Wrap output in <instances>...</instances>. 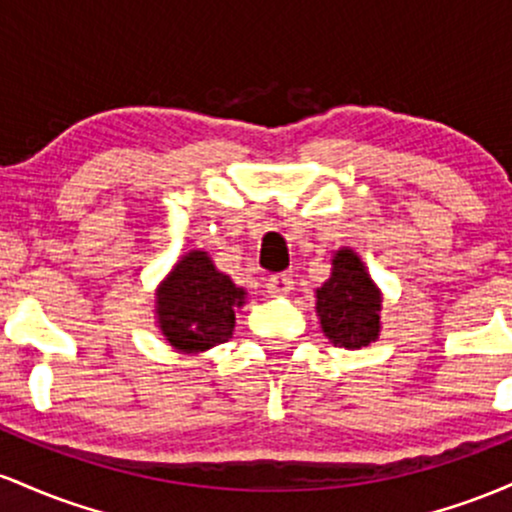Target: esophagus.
I'll list each match as a JSON object with an SVG mask.
<instances>
[{
  "mask_svg": "<svg viewBox=\"0 0 512 512\" xmlns=\"http://www.w3.org/2000/svg\"><path fill=\"white\" fill-rule=\"evenodd\" d=\"M266 290H268V295H273V297L290 295V290H292V278H290V275H287V273H275V275H271V278H268Z\"/></svg>",
  "mask_w": 512,
  "mask_h": 512,
  "instance_id": "1",
  "label": "esophagus"
}]
</instances>
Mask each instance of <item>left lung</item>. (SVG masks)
<instances>
[{
	"label": "left lung",
	"instance_id": "1",
	"mask_svg": "<svg viewBox=\"0 0 512 512\" xmlns=\"http://www.w3.org/2000/svg\"><path fill=\"white\" fill-rule=\"evenodd\" d=\"M331 266V278L317 290L321 331L333 346L348 350L370 346L382 329L380 287L372 283L365 263L353 249H338Z\"/></svg>",
	"mask_w": 512,
	"mask_h": 512
}]
</instances>
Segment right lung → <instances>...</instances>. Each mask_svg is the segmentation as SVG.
Returning a JSON list of instances; mask_svg holds the SVG:
<instances>
[{
	"label": "right lung",
	"instance_id": "add662e5",
	"mask_svg": "<svg viewBox=\"0 0 512 512\" xmlns=\"http://www.w3.org/2000/svg\"><path fill=\"white\" fill-rule=\"evenodd\" d=\"M246 292L220 273L208 251H188L157 290V324L181 353H203L232 338Z\"/></svg>",
	"mask_w": 512,
	"mask_h": 512
}]
</instances>
